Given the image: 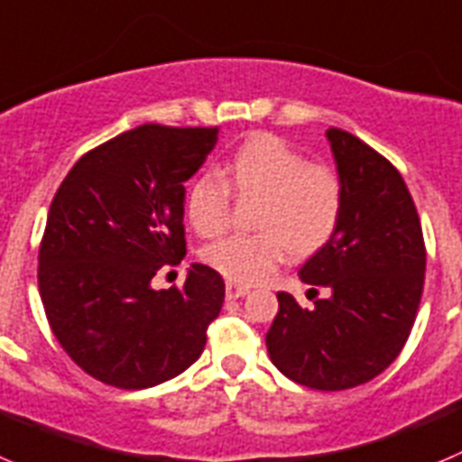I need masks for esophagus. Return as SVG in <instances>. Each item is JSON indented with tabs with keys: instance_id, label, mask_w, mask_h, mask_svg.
Wrapping results in <instances>:
<instances>
[{
	"instance_id": "obj_1",
	"label": "esophagus",
	"mask_w": 462,
	"mask_h": 462,
	"mask_svg": "<svg viewBox=\"0 0 462 462\" xmlns=\"http://www.w3.org/2000/svg\"><path fill=\"white\" fill-rule=\"evenodd\" d=\"M248 292H251V288H248V285H239V282H232V281L226 282V294H227V297H230V299L246 297Z\"/></svg>"
}]
</instances>
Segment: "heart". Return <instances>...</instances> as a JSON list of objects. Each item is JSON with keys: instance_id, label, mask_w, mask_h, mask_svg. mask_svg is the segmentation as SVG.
<instances>
[{"instance_id": "obj_1", "label": "heart", "mask_w": 462, "mask_h": 462, "mask_svg": "<svg viewBox=\"0 0 462 462\" xmlns=\"http://www.w3.org/2000/svg\"><path fill=\"white\" fill-rule=\"evenodd\" d=\"M230 190L260 198L255 235H230L202 251L211 269L235 282H260L290 251L297 257L329 244L343 216L336 172L309 163L276 135L257 133L232 152L221 172H205L186 190V218L202 236L221 235L230 216Z\"/></svg>"}]
</instances>
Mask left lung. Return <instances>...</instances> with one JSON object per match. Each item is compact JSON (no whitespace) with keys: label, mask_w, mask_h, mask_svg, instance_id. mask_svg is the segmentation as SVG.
Masks as SVG:
<instances>
[{"label":"left lung","mask_w":462,"mask_h":462,"mask_svg":"<svg viewBox=\"0 0 462 462\" xmlns=\"http://www.w3.org/2000/svg\"><path fill=\"white\" fill-rule=\"evenodd\" d=\"M327 140L343 216L329 244L299 269L313 306L276 294L267 352L290 380L343 392L377 377L401 355L421 301L426 248L401 172L352 133L329 128Z\"/></svg>","instance_id":"1"}]
</instances>
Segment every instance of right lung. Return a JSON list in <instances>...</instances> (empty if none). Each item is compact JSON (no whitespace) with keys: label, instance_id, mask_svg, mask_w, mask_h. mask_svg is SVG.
Returning a JSON list of instances; mask_svg holds the SVG:
<instances>
[{"label":"right lung","instance_id":"add662e5","mask_svg":"<svg viewBox=\"0 0 462 462\" xmlns=\"http://www.w3.org/2000/svg\"><path fill=\"white\" fill-rule=\"evenodd\" d=\"M218 128L144 124L78 161L50 205L39 292L66 355L87 375L147 389L200 359L226 299L221 273L190 264L184 290H153L163 264L186 255L189 181Z\"/></svg>","mask_w":462,"mask_h":462}]
</instances>
